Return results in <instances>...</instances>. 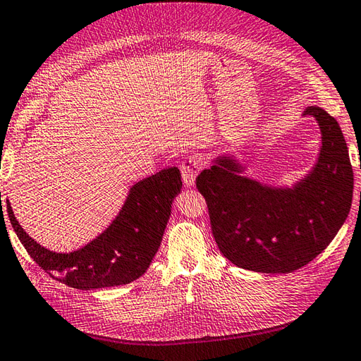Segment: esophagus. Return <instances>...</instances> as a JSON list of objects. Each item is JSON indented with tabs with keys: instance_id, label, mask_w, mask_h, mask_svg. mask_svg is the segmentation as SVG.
I'll return each mask as SVG.
<instances>
[{
	"instance_id": "obj_1",
	"label": "esophagus",
	"mask_w": 361,
	"mask_h": 361,
	"mask_svg": "<svg viewBox=\"0 0 361 361\" xmlns=\"http://www.w3.org/2000/svg\"><path fill=\"white\" fill-rule=\"evenodd\" d=\"M201 169V161L200 158L190 157L188 160H184L181 164V175H183V183L186 188H190L195 184V178Z\"/></svg>"
}]
</instances>
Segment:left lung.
<instances>
[{
	"mask_svg": "<svg viewBox=\"0 0 361 361\" xmlns=\"http://www.w3.org/2000/svg\"><path fill=\"white\" fill-rule=\"evenodd\" d=\"M303 115L317 120L322 146L312 171L292 188L243 177L233 155H219L197 177L220 252L243 269L294 272L320 255L348 219L354 172L345 137L322 107L307 106Z\"/></svg>",
	"mask_w": 361,
	"mask_h": 361,
	"instance_id": "8db88e82",
	"label": "left lung"
}]
</instances>
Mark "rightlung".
Masks as SVG:
<instances>
[{
  "instance_id": "right-lung-1",
  "label": "right lung",
  "mask_w": 361,
  "mask_h": 361,
  "mask_svg": "<svg viewBox=\"0 0 361 361\" xmlns=\"http://www.w3.org/2000/svg\"><path fill=\"white\" fill-rule=\"evenodd\" d=\"M181 186L178 167L135 183L111 226L85 247L69 254L41 246L16 221L9 200L6 206L12 228L33 262L67 286L90 290L132 283L147 271Z\"/></svg>"
}]
</instances>
